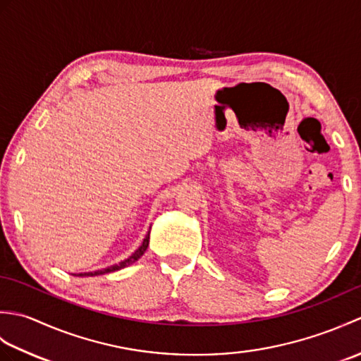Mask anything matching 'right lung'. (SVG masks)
I'll list each match as a JSON object with an SVG mask.
<instances>
[{"instance_id":"1","label":"right lung","mask_w":361,"mask_h":361,"mask_svg":"<svg viewBox=\"0 0 361 361\" xmlns=\"http://www.w3.org/2000/svg\"><path fill=\"white\" fill-rule=\"evenodd\" d=\"M149 239H150V229H149V233L145 234V239L142 240V243H141V247L137 248L132 256L130 257H127L126 260H122V262H119V264H116V265H111V267H106V268H102V270H96V271H88V273H79V274H75V276H99V274H105V273H111V271H118V270H122V268H126V267H128V265H132V264H135L137 259H140L144 252H145V250H147V247H149Z\"/></svg>"}]
</instances>
